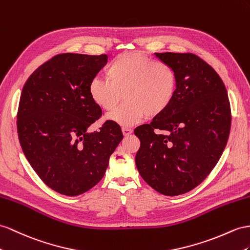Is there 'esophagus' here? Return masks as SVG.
I'll list each match as a JSON object with an SVG mask.
<instances>
[{
	"instance_id": "34e87169",
	"label": "esophagus",
	"mask_w": 250,
	"mask_h": 250,
	"mask_svg": "<svg viewBox=\"0 0 250 250\" xmlns=\"http://www.w3.org/2000/svg\"><path fill=\"white\" fill-rule=\"evenodd\" d=\"M133 132V129H131V127H123V133H124V135L125 136H127V135H130V134Z\"/></svg>"
}]
</instances>
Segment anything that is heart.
<instances>
[{
  "label": "heart",
  "instance_id": "heart-1",
  "mask_svg": "<svg viewBox=\"0 0 250 250\" xmlns=\"http://www.w3.org/2000/svg\"><path fill=\"white\" fill-rule=\"evenodd\" d=\"M104 78L96 77L88 84V95L102 111L112 112L107 119L131 126L146 116L163 114L173 101L177 88L175 70L168 63L137 52L120 54L112 60Z\"/></svg>",
  "mask_w": 250,
  "mask_h": 250
}]
</instances>
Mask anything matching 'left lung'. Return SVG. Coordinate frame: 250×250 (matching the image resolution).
<instances>
[{
  "label": "left lung",
  "mask_w": 250,
  "mask_h": 250,
  "mask_svg": "<svg viewBox=\"0 0 250 250\" xmlns=\"http://www.w3.org/2000/svg\"><path fill=\"white\" fill-rule=\"evenodd\" d=\"M177 76L175 97L151 124L137 126L135 162L146 184L174 196L198 186L213 170L228 142L231 110L215 70L191 53H155Z\"/></svg>",
  "instance_id": "left-lung-1"
}]
</instances>
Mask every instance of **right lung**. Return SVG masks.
<instances>
[{
	"label": "right lung",
	"instance_id": "obj_1",
	"mask_svg": "<svg viewBox=\"0 0 250 250\" xmlns=\"http://www.w3.org/2000/svg\"><path fill=\"white\" fill-rule=\"evenodd\" d=\"M106 62V55L59 54L38 67L22 89L17 113L22 150L43 183L64 195L82 194L99 183L124 138L111 120L100 131L86 132L102 116L88 84Z\"/></svg>",
	"mask_w": 250,
	"mask_h": 250
}]
</instances>
